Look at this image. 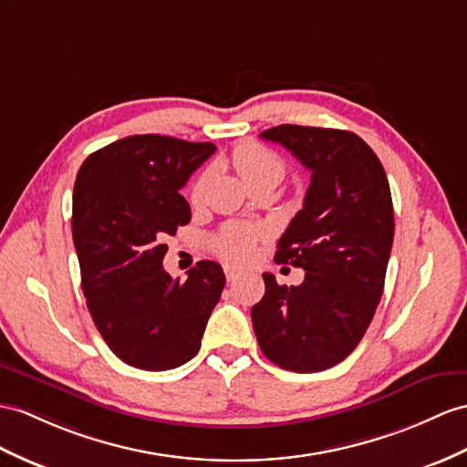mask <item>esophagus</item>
<instances>
[{
    "mask_svg": "<svg viewBox=\"0 0 467 467\" xmlns=\"http://www.w3.org/2000/svg\"><path fill=\"white\" fill-rule=\"evenodd\" d=\"M223 273H225V279L230 281V283H232V281H235L237 277H240V271H237L235 267H230V265H225V267H223Z\"/></svg>",
    "mask_w": 467,
    "mask_h": 467,
    "instance_id": "obj_1",
    "label": "esophagus"
}]
</instances>
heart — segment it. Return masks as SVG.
Returning <instances> with one entry per match:
<instances>
[{
    "instance_id": "b5f03b06",
    "label": "heart",
    "mask_w": 467,
    "mask_h": 467,
    "mask_svg": "<svg viewBox=\"0 0 467 467\" xmlns=\"http://www.w3.org/2000/svg\"><path fill=\"white\" fill-rule=\"evenodd\" d=\"M232 164L235 172L245 182V186L255 184V182H271V184H279L281 178L285 176V161L277 154L269 150V148L261 146L257 142H244L234 150ZM210 184V170L203 172L194 180L190 188V202L198 203L206 196V188ZM259 232L252 225L244 223H230L213 237L212 247L213 252L225 261L232 264H245L254 257L255 245H257Z\"/></svg>"
}]
</instances>
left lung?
Here are the masks:
<instances>
[{"label": "left lung", "instance_id": "left-lung-1", "mask_svg": "<svg viewBox=\"0 0 467 467\" xmlns=\"http://www.w3.org/2000/svg\"><path fill=\"white\" fill-rule=\"evenodd\" d=\"M311 170L303 210L277 244V264L305 269L301 285H277L252 306L259 348L277 367L319 372L357 348L382 297L394 240L389 178L355 132L279 124L261 132Z\"/></svg>", "mask_w": 467, "mask_h": 467}]
</instances>
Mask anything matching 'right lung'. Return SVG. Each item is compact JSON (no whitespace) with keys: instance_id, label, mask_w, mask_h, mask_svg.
I'll return each instance as SVG.
<instances>
[{"instance_id":"obj_1","label":"right lung","mask_w":467,"mask_h":467,"mask_svg":"<svg viewBox=\"0 0 467 467\" xmlns=\"http://www.w3.org/2000/svg\"><path fill=\"white\" fill-rule=\"evenodd\" d=\"M215 152L212 142L136 134L90 154L73 190V244L88 313L127 365L170 370L196 357L225 275L198 261L188 279L162 267L166 235L192 212L180 188Z\"/></svg>"}]
</instances>
